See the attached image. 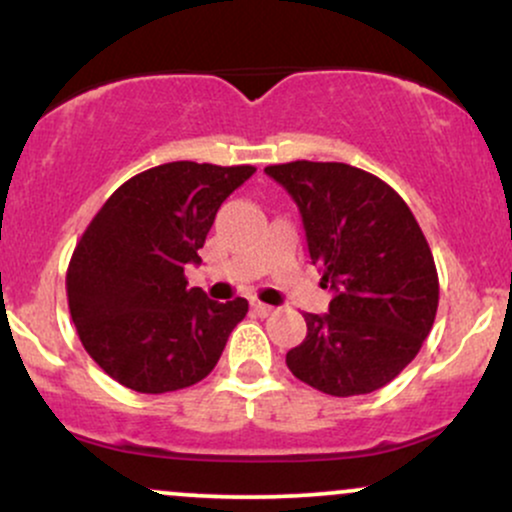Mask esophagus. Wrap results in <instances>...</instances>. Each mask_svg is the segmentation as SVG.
<instances>
[{
    "mask_svg": "<svg viewBox=\"0 0 512 512\" xmlns=\"http://www.w3.org/2000/svg\"><path fill=\"white\" fill-rule=\"evenodd\" d=\"M252 313H257L260 317H269V315L276 313V308H272V305H267V303L252 301Z\"/></svg>",
    "mask_w": 512,
    "mask_h": 512,
    "instance_id": "esophagus-1",
    "label": "esophagus"
}]
</instances>
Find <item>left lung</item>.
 Segmentation results:
<instances>
[{
  "label": "left lung",
  "mask_w": 512,
  "mask_h": 512,
  "mask_svg": "<svg viewBox=\"0 0 512 512\" xmlns=\"http://www.w3.org/2000/svg\"><path fill=\"white\" fill-rule=\"evenodd\" d=\"M298 204L310 260L334 291L330 313H305L308 334L286 354L298 380L332 397L368 395L419 354L438 310L428 240L387 182L346 163L267 166Z\"/></svg>",
  "instance_id": "left-lung-1"
}]
</instances>
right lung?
Returning <instances> with one entry per match:
<instances>
[{"mask_svg": "<svg viewBox=\"0 0 512 512\" xmlns=\"http://www.w3.org/2000/svg\"><path fill=\"white\" fill-rule=\"evenodd\" d=\"M255 166L173 161L134 175L98 209L67 269L81 344L110 378L142 395L204 380L248 301L187 289L216 211Z\"/></svg>", "mask_w": 512, "mask_h": 512, "instance_id": "add662e5", "label": "right lung"}]
</instances>
